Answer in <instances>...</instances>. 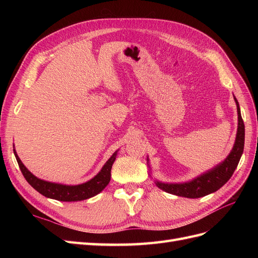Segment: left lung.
<instances>
[{
  "label": "left lung",
  "mask_w": 258,
  "mask_h": 258,
  "mask_svg": "<svg viewBox=\"0 0 258 258\" xmlns=\"http://www.w3.org/2000/svg\"><path fill=\"white\" fill-rule=\"evenodd\" d=\"M235 101L238 112V129L235 145H233L227 158L221 162L220 165H217L213 169L208 171V172L197 176L189 182L168 184L156 181V185L160 189L169 194L175 195V196L194 199L207 196L209 194L218 190L224 184L229 181V178L231 177L233 172H235L244 148V122L241 117L240 106L236 98Z\"/></svg>",
  "instance_id": "obj_1"
}]
</instances>
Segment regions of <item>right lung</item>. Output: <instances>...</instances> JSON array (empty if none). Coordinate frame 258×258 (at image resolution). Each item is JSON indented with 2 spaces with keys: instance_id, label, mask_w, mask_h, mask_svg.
<instances>
[{
  "instance_id": "add662e5",
  "label": "right lung",
  "mask_w": 258,
  "mask_h": 258,
  "mask_svg": "<svg viewBox=\"0 0 258 258\" xmlns=\"http://www.w3.org/2000/svg\"><path fill=\"white\" fill-rule=\"evenodd\" d=\"M117 152L118 151H116L111 156V158L105 162V165L101 169L100 172L95 177H92L90 181L80 185H63L44 181V179H41L33 175L21 162L16 151L14 150L15 157L17 159L23 176H25L27 182L32 186L35 190H37L38 192L42 194L43 196L47 198L69 202L89 199L93 196H96V195H98L105 188L107 184L111 181V169L116 159Z\"/></svg>"
}]
</instances>
